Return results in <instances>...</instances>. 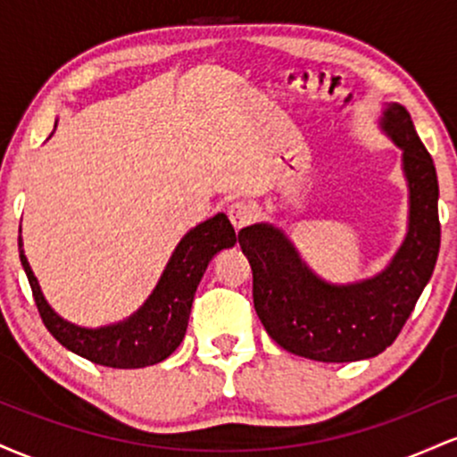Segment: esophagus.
<instances>
[{"instance_id":"1","label":"esophagus","mask_w":457,"mask_h":457,"mask_svg":"<svg viewBox=\"0 0 457 457\" xmlns=\"http://www.w3.org/2000/svg\"><path fill=\"white\" fill-rule=\"evenodd\" d=\"M228 217L236 229H243L253 221V208H251L246 202H234L229 204Z\"/></svg>"}]
</instances>
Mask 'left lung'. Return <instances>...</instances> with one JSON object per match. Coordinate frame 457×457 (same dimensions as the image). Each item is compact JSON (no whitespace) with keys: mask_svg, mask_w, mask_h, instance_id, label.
I'll use <instances>...</instances> for the list:
<instances>
[{"mask_svg":"<svg viewBox=\"0 0 457 457\" xmlns=\"http://www.w3.org/2000/svg\"><path fill=\"white\" fill-rule=\"evenodd\" d=\"M380 127L402 148L408 182V232L386 269L335 286L313 272L279 228L255 223L238 232L253 270V305L266 333L287 353L322 363L371 359L395 342L436 266L438 178L406 107L389 103Z\"/></svg>","mask_w":457,"mask_h":457,"instance_id":"left-lung-1","label":"left lung"}]
</instances>
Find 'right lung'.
<instances>
[{
	"label": "right lung",
	"mask_w": 457,
	"mask_h": 457,
	"mask_svg": "<svg viewBox=\"0 0 457 457\" xmlns=\"http://www.w3.org/2000/svg\"><path fill=\"white\" fill-rule=\"evenodd\" d=\"M236 240L238 236L223 212L199 223L178 243L148 301L124 322L101 328L77 327L57 316L45 301L38 279L29 269L21 236L19 255L40 318L57 342L96 365L137 370L161 363L180 345L188 327L193 296L208 269V262L221 249L234 246Z\"/></svg>",
	"instance_id": "add662e5"
}]
</instances>
